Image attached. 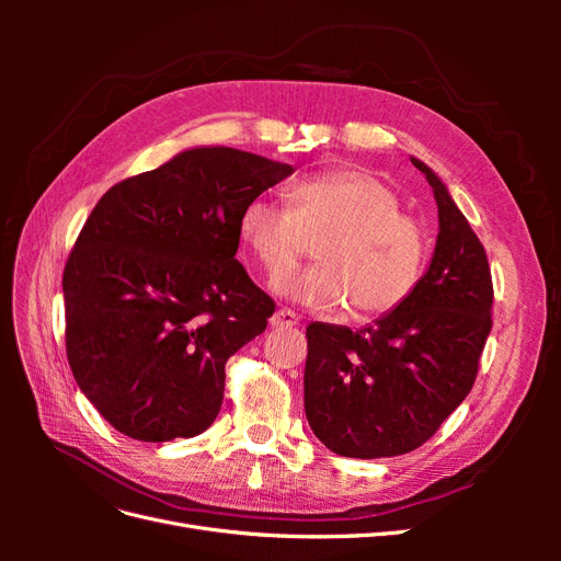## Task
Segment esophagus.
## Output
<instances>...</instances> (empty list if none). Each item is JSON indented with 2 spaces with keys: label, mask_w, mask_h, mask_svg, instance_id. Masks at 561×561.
<instances>
[{
  "label": "esophagus",
  "mask_w": 561,
  "mask_h": 561,
  "mask_svg": "<svg viewBox=\"0 0 561 561\" xmlns=\"http://www.w3.org/2000/svg\"><path fill=\"white\" fill-rule=\"evenodd\" d=\"M295 325H299V316L290 309H278L274 316H271V328L285 330V328H295Z\"/></svg>",
  "instance_id": "obj_1"
}]
</instances>
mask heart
Listing matches in <instances>:
<instances>
[{
  "mask_svg": "<svg viewBox=\"0 0 561 561\" xmlns=\"http://www.w3.org/2000/svg\"><path fill=\"white\" fill-rule=\"evenodd\" d=\"M285 205L257 196L239 215L241 243L264 271L280 274L276 293L365 320L396 311L416 290L431 257L428 229L375 173L336 168L297 180ZM309 242L317 264L283 275Z\"/></svg>",
  "mask_w": 561,
  "mask_h": 561,
  "instance_id": "obj_1",
  "label": "heart"
}]
</instances>
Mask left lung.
<instances>
[{
  "label": "left lung",
  "mask_w": 561,
  "mask_h": 561,
  "mask_svg": "<svg viewBox=\"0 0 561 561\" xmlns=\"http://www.w3.org/2000/svg\"><path fill=\"white\" fill-rule=\"evenodd\" d=\"M412 163L433 186L439 217L426 276L363 330L307 328L304 410L316 437L339 456H400L431 439L470 393L494 325L484 245L439 178Z\"/></svg>",
  "instance_id": "left-lung-1"
}]
</instances>
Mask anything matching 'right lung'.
I'll use <instances>...</instances> for the list:
<instances>
[{
    "instance_id": "1",
    "label": "right lung",
    "mask_w": 561,
    "mask_h": 561,
    "mask_svg": "<svg viewBox=\"0 0 561 561\" xmlns=\"http://www.w3.org/2000/svg\"><path fill=\"white\" fill-rule=\"evenodd\" d=\"M287 175L250 151L198 147L98 201L62 271L65 348L118 433L168 443L210 428L227 360L276 311L236 260L239 215Z\"/></svg>"
}]
</instances>
